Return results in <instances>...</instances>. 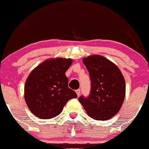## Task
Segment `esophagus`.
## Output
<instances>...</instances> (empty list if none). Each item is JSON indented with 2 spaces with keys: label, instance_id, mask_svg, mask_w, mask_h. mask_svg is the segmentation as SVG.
<instances>
[{
  "label": "esophagus",
  "instance_id": "esophagus-1",
  "mask_svg": "<svg viewBox=\"0 0 149 149\" xmlns=\"http://www.w3.org/2000/svg\"><path fill=\"white\" fill-rule=\"evenodd\" d=\"M76 93H77V96H80V93H81V92H80V89H77V90H76Z\"/></svg>",
  "mask_w": 149,
  "mask_h": 149
}]
</instances>
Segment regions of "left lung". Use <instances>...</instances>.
Masks as SVG:
<instances>
[{"mask_svg": "<svg viewBox=\"0 0 149 149\" xmlns=\"http://www.w3.org/2000/svg\"><path fill=\"white\" fill-rule=\"evenodd\" d=\"M83 63L89 72L91 91L88 97L78 100L93 119L105 121L119 111L126 92L125 80L117 66L101 56L85 58Z\"/></svg>", "mask_w": 149, "mask_h": 149, "instance_id": "1", "label": "left lung"}]
</instances>
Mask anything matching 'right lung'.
I'll list each match as a JSON object with an SVG mask.
<instances>
[{"mask_svg":"<svg viewBox=\"0 0 149 149\" xmlns=\"http://www.w3.org/2000/svg\"><path fill=\"white\" fill-rule=\"evenodd\" d=\"M72 59H49L35 68L27 78L25 100L31 113L41 119L58 116L71 99L77 98L75 91L68 86L66 70Z\"/></svg>","mask_w":149,"mask_h":149,"instance_id":"obj_1","label":"right lung"}]
</instances>
